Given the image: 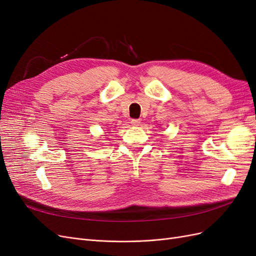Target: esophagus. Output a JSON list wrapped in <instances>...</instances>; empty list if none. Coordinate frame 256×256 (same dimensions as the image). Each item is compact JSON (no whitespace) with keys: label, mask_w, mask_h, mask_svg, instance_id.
<instances>
[{"label":"esophagus","mask_w":256,"mask_h":256,"mask_svg":"<svg viewBox=\"0 0 256 256\" xmlns=\"http://www.w3.org/2000/svg\"><path fill=\"white\" fill-rule=\"evenodd\" d=\"M140 124H141L140 120H136V118L131 120V125L132 126H140Z\"/></svg>","instance_id":"34e87169"}]
</instances>
